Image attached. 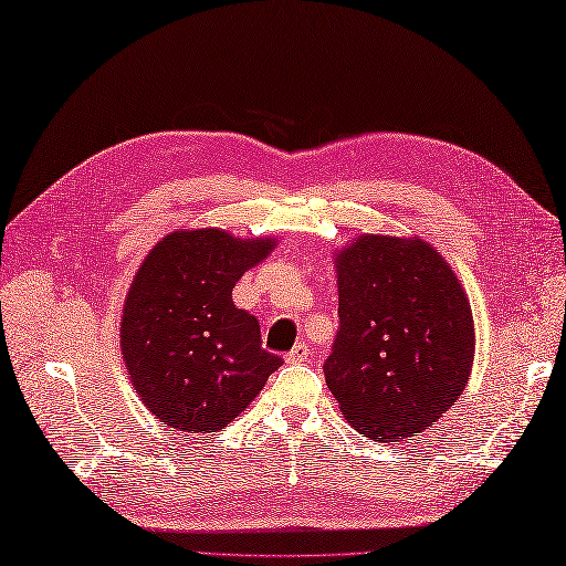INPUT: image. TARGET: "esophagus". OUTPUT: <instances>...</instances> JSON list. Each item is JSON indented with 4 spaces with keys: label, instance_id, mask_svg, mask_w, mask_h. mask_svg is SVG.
<instances>
[{
    "label": "esophagus",
    "instance_id": "34e87169",
    "mask_svg": "<svg viewBox=\"0 0 566 566\" xmlns=\"http://www.w3.org/2000/svg\"><path fill=\"white\" fill-rule=\"evenodd\" d=\"M310 360V346L307 343H297V346L285 355V363L297 365V363H307Z\"/></svg>",
    "mask_w": 566,
    "mask_h": 566
}]
</instances>
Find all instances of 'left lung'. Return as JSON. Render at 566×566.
Instances as JSON below:
<instances>
[{"instance_id": "obj_1", "label": "left lung", "mask_w": 566, "mask_h": 566, "mask_svg": "<svg viewBox=\"0 0 566 566\" xmlns=\"http://www.w3.org/2000/svg\"><path fill=\"white\" fill-rule=\"evenodd\" d=\"M338 331L324 363L357 432L401 442L459 401L473 365V314L430 244L363 235L336 259Z\"/></svg>"}]
</instances>
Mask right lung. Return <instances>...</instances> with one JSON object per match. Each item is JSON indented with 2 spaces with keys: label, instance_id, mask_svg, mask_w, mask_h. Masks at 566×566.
<instances>
[{
  "label": "right lung",
  "instance_id": "obj_1",
  "mask_svg": "<svg viewBox=\"0 0 566 566\" xmlns=\"http://www.w3.org/2000/svg\"><path fill=\"white\" fill-rule=\"evenodd\" d=\"M273 250L223 230L172 232L136 273L122 314V355L146 408L185 432L238 418L283 365L261 348L256 316L232 287Z\"/></svg>",
  "mask_w": 566,
  "mask_h": 566
}]
</instances>
